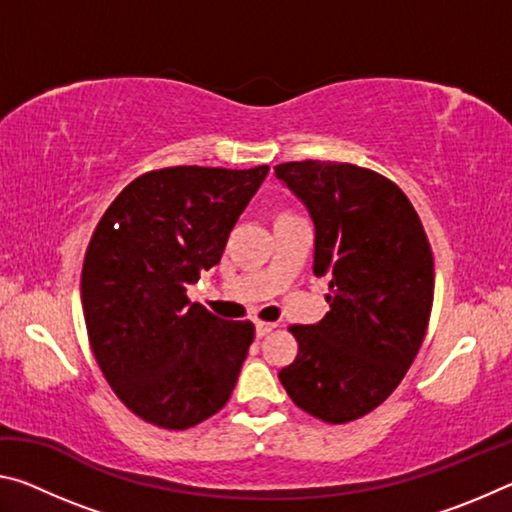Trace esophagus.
Listing matches in <instances>:
<instances>
[{
    "label": "esophagus",
    "instance_id": "obj_1",
    "mask_svg": "<svg viewBox=\"0 0 512 512\" xmlns=\"http://www.w3.org/2000/svg\"><path fill=\"white\" fill-rule=\"evenodd\" d=\"M275 327H277V325H275V323H268V320H257V325H255V329H257V336H266V334H271Z\"/></svg>",
    "mask_w": 512,
    "mask_h": 512
}]
</instances>
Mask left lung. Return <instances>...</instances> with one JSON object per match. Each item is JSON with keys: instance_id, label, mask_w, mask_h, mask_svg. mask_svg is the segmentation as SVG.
Masks as SVG:
<instances>
[{"instance_id": "1", "label": "left lung", "mask_w": 512, "mask_h": 512, "mask_svg": "<svg viewBox=\"0 0 512 512\" xmlns=\"http://www.w3.org/2000/svg\"><path fill=\"white\" fill-rule=\"evenodd\" d=\"M275 176L309 207L314 273L329 275L325 318L289 325L298 357L280 381L293 404L318 420H359L400 386L427 334V232L402 189L372 169L302 160L277 164Z\"/></svg>"}]
</instances>
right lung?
Here are the masks:
<instances>
[{"label": "right lung", "mask_w": 512, "mask_h": 512, "mask_svg": "<svg viewBox=\"0 0 512 512\" xmlns=\"http://www.w3.org/2000/svg\"><path fill=\"white\" fill-rule=\"evenodd\" d=\"M266 173V164L146 171L92 232L81 273L88 339L112 391L144 422L183 431L230 400L255 325L214 316L187 287L219 264Z\"/></svg>", "instance_id": "right-lung-1"}]
</instances>
